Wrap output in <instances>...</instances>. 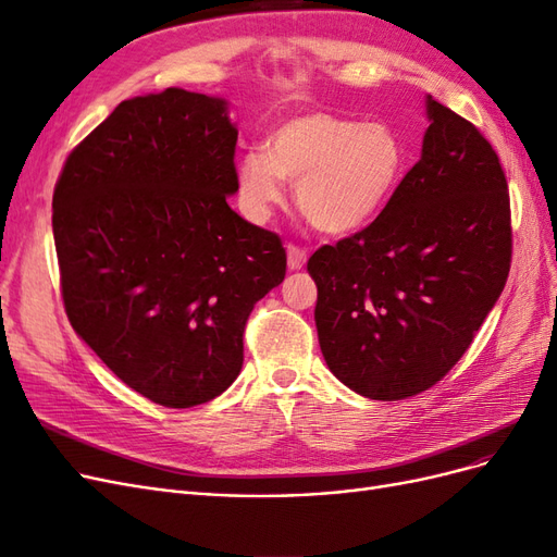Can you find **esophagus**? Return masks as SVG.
<instances>
[{"mask_svg":"<svg viewBox=\"0 0 557 557\" xmlns=\"http://www.w3.org/2000/svg\"><path fill=\"white\" fill-rule=\"evenodd\" d=\"M307 258H309V252H307V248H301V246H295V244H290L288 246V267L293 269H301L307 264Z\"/></svg>","mask_w":557,"mask_h":557,"instance_id":"obj_1","label":"esophagus"}]
</instances>
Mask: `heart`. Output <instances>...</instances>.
Segmentation results:
<instances>
[{"label":"heart","instance_id":"heart-1","mask_svg":"<svg viewBox=\"0 0 557 557\" xmlns=\"http://www.w3.org/2000/svg\"><path fill=\"white\" fill-rule=\"evenodd\" d=\"M404 170V146L385 123H360L330 111L285 117L267 148L239 164V195L252 221H264L297 183V205L323 232L348 234L372 223Z\"/></svg>","mask_w":557,"mask_h":557}]
</instances>
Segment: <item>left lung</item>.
Listing matches in <instances>:
<instances>
[{"label": "left lung", "instance_id": "obj_1", "mask_svg": "<svg viewBox=\"0 0 557 557\" xmlns=\"http://www.w3.org/2000/svg\"><path fill=\"white\" fill-rule=\"evenodd\" d=\"M423 153L372 225L309 258L330 372L369 399L442 381L511 267L507 176L479 127L428 97Z\"/></svg>", "mask_w": 557, "mask_h": 557}]
</instances>
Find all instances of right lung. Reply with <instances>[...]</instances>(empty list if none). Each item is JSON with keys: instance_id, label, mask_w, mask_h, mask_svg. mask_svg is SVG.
<instances>
[{"instance_id": "add662e5", "label": "right lung", "mask_w": 557, "mask_h": 557, "mask_svg": "<svg viewBox=\"0 0 557 557\" xmlns=\"http://www.w3.org/2000/svg\"><path fill=\"white\" fill-rule=\"evenodd\" d=\"M237 134L221 97L125 99L55 183L66 318L117 379L170 409L227 391L252 307L285 278L278 234L227 205Z\"/></svg>"}]
</instances>
